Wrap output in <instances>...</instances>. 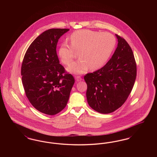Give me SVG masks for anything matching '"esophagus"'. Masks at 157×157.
<instances>
[{
  "label": "esophagus",
  "mask_w": 157,
  "mask_h": 157,
  "mask_svg": "<svg viewBox=\"0 0 157 157\" xmlns=\"http://www.w3.org/2000/svg\"><path fill=\"white\" fill-rule=\"evenodd\" d=\"M75 81H76V82H79V81H81L82 80L81 77L79 76H75Z\"/></svg>",
  "instance_id": "esophagus-1"
}]
</instances>
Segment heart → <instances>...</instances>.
<instances>
[{"label":"heart","instance_id":"obj_1","mask_svg":"<svg viewBox=\"0 0 157 157\" xmlns=\"http://www.w3.org/2000/svg\"><path fill=\"white\" fill-rule=\"evenodd\" d=\"M71 45L63 43L58 49V56L62 62L69 64L78 52L79 59L69 64L68 72L82 74L89 68L95 71L102 67L108 61L115 47L116 39L108 32L82 29L76 30L70 37Z\"/></svg>","mask_w":157,"mask_h":157}]
</instances>
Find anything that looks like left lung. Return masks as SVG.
Returning a JSON list of instances; mask_svg holds the SVG:
<instances>
[{
	"label": "left lung",
	"instance_id": "1",
	"mask_svg": "<svg viewBox=\"0 0 157 157\" xmlns=\"http://www.w3.org/2000/svg\"><path fill=\"white\" fill-rule=\"evenodd\" d=\"M118 46L104 67L85 75L86 99L90 106L101 113H109L124 104L134 85L136 65L132 51L118 35Z\"/></svg>",
	"mask_w": 157,
	"mask_h": 157
}]
</instances>
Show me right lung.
<instances>
[{
	"instance_id": "obj_1",
	"label": "right lung",
	"mask_w": 157,
	"mask_h": 157,
	"mask_svg": "<svg viewBox=\"0 0 157 157\" xmlns=\"http://www.w3.org/2000/svg\"><path fill=\"white\" fill-rule=\"evenodd\" d=\"M69 30H46L30 44L23 60L26 95L35 108L46 115H55L65 108L75 83L72 75L65 74L56 53L59 39Z\"/></svg>"
}]
</instances>
